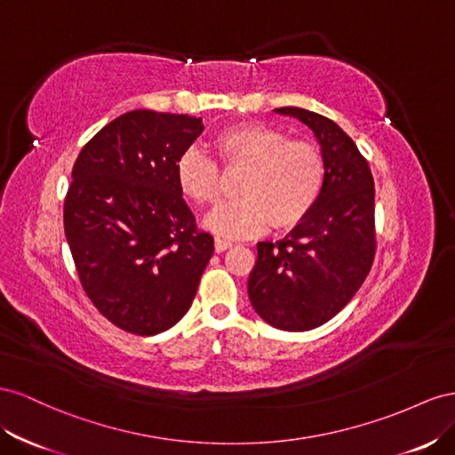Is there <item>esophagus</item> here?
<instances>
[{"mask_svg":"<svg viewBox=\"0 0 455 455\" xmlns=\"http://www.w3.org/2000/svg\"><path fill=\"white\" fill-rule=\"evenodd\" d=\"M232 243L230 240H225V238H215V251H227V250H230L232 248Z\"/></svg>","mask_w":455,"mask_h":455,"instance_id":"esophagus-1","label":"esophagus"}]
</instances>
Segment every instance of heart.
<instances>
[{
    "label": "heart",
    "instance_id": "heart-1",
    "mask_svg": "<svg viewBox=\"0 0 455 455\" xmlns=\"http://www.w3.org/2000/svg\"><path fill=\"white\" fill-rule=\"evenodd\" d=\"M225 170H242L240 196L219 205L205 225L219 236L243 238L272 228H291L315 210L326 183V162L307 140L290 139L276 127L243 122L213 139ZM179 190L196 205H213L220 196L217 164L196 148L175 164Z\"/></svg>",
    "mask_w": 455,
    "mask_h": 455
}]
</instances>
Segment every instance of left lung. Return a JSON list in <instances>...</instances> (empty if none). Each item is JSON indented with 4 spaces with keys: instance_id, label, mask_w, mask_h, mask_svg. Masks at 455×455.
Returning <instances> with one entry per match:
<instances>
[{
    "instance_id": "8db88e82",
    "label": "left lung",
    "mask_w": 455,
    "mask_h": 455,
    "mask_svg": "<svg viewBox=\"0 0 455 455\" xmlns=\"http://www.w3.org/2000/svg\"><path fill=\"white\" fill-rule=\"evenodd\" d=\"M313 129L326 183L320 200L288 236L257 243L248 280L255 313L283 331L315 330L353 299L375 257V188L370 165L326 116L276 108Z\"/></svg>"
}]
</instances>
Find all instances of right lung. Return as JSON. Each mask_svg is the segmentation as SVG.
Here are the masks:
<instances>
[{
  "instance_id": "right-lung-1",
  "label": "right lung",
  "mask_w": 455,
  "mask_h": 455,
  "mask_svg": "<svg viewBox=\"0 0 455 455\" xmlns=\"http://www.w3.org/2000/svg\"><path fill=\"white\" fill-rule=\"evenodd\" d=\"M204 132L202 118L132 110L91 139L64 198L82 288L99 313L135 335L187 315L213 255L177 187L175 164Z\"/></svg>"
}]
</instances>
